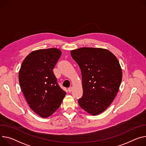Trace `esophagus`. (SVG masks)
Returning <instances> with one entry per match:
<instances>
[{"instance_id": "obj_1", "label": "esophagus", "mask_w": 146, "mask_h": 146, "mask_svg": "<svg viewBox=\"0 0 146 146\" xmlns=\"http://www.w3.org/2000/svg\"><path fill=\"white\" fill-rule=\"evenodd\" d=\"M72 89H73V88H72V87H70V88H68V91H69V92H71L72 91Z\"/></svg>"}]
</instances>
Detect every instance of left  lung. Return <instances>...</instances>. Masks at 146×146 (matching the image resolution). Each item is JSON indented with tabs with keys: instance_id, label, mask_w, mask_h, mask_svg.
Segmentation results:
<instances>
[{
	"instance_id": "left-lung-1",
	"label": "left lung",
	"mask_w": 146,
	"mask_h": 146,
	"mask_svg": "<svg viewBox=\"0 0 146 146\" xmlns=\"http://www.w3.org/2000/svg\"><path fill=\"white\" fill-rule=\"evenodd\" d=\"M80 67L83 96L78 100L80 107L96 115L112 102L120 87L122 72L116 56L102 48H82L70 52Z\"/></svg>"
}]
</instances>
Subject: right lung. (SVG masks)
<instances>
[{
  "mask_svg": "<svg viewBox=\"0 0 146 146\" xmlns=\"http://www.w3.org/2000/svg\"><path fill=\"white\" fill-rule=\"evenodd\" d=\"M61 54L56 48L33 51L25 58L19 71V83L26 101L42 117L54 113L66 95L53 72Z\"/></svg>",
  "mask_w": 146,
  "mask_h": 146,
  "instance_id": "obj_1",
  "label": "right lung"
}]
</instances>
